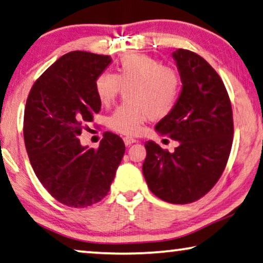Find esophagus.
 Instances as JSON below:
<instances>
[{
	"label": "esophagus",
	"mask_w": 263,
	"mask_h": 263,
	"mask_svg": "<svg viewBox=\"0 0 263 263\" xmlns=\"http://www.w3.org/2000/svg\"><path fill=\"white\" fill-rule=\"evenodd\" d=\"M137 142V139L136 138H133V137H124V143H125V145H131V144H133V143H136Z\"/></svg>",
	"instance_id": "esophagus-1"
}]
</instances>
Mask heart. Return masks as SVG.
<instances>
[{"label":"heart","instance_id":"heart-1","mask_svg":"<svg viewBox=\"0 0 263 263\" xmlns=\"http://www.w3.org/2000/svg\"><path fill=\"white\" fill-rule=\"evenodd\" d=\"M182 80L180 72L146 54L130 53L121 57L114 73L102 72L95 79L99 101L109 105L121 88L126 89V105L119 106L107 119L113 131L133 135L144 121L158 120L175 108Z\"/></svg>","mask_w":263,"mask_h":263}]
</instances>
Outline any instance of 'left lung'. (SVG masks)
Masks as SVG:
<instances>
[{
	"instance_id": "obj_1",
	"label": "left lung",
	"mask_w": 263,
	"mask_h": 263,
	"mask_svg": "<svg viewBox=\"0 0 263 263\" xmlns=\"http://www.w3.org/2000/svg\"><path fill=\"white\" fill-rule=\"evenodd\" d=\"M182 90L172 112L156 125L179 145L174 153L145 142L143 174L147 187L170 204H191L212 190L227 167L234 139L229 94L216 70L199 54L173 52Z\"/></svg>"
}]
</instances>
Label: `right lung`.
Instances as JSON below:
<instances>
[{"label":"right lung","mask_w":263,"mask_h":263,"mask_svg":"<svg viewBox=\"0 0 263 263\" xmlns=\"http://www.w3.org/2000/svg\"><path fill=\"white\" fill-rule=\"evenodd\" d=\"M109 56L72 51L35 81L25 107L24 139L29 162L46 191L70 207L91 206L108 194L125 153L123 139L103 133L98 149L77 138L101 109L95 79Z\"/></svg>","instance_id":"right-lung-1"}]
</instances>
